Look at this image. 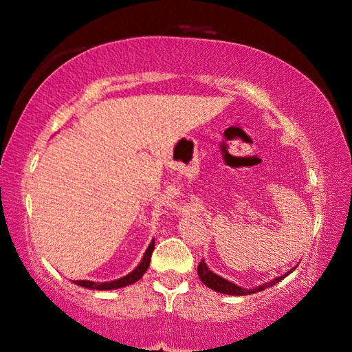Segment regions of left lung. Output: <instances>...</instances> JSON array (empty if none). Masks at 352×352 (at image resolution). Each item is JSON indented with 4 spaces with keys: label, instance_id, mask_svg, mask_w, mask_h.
I'll list each match as a JSON object with an SVG mask.
<instances>
[{
    "label": "left lung",
    "instance_id": "1",
    "mask_svg": "<svg viewBox=\"0 0 352 352\" xmlns=\"http://www.w3.org/2000/svg\"><path fill=\"white\" fill-rule=\"evenodd\" d=\"M296 267L290 269V271L283 274V276L280 277H276L272 278L271 282H266V283H261V285L254 287V288H242L239 285H235V283L226 280V278H223L221 276H218V274H214L213 271H210V267L206 266V263L201 259L199 267H197V272H199V277L200 280L205 283L206 287L211 288V290L214 292H219V293H224V295H232V296H245V295H252V293H256V292H263L266 290V288L276 285V283H278L282 280V278H285L288 274L295 271Z\"/></svg>",
    "mask_w": 352,
    "mask_h": 352
}]
</instances>
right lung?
<instances>
[{
  "label": "right lung",
  "instance_id": "obj_1",
  "mask_svg": "<svg viewBox=\"0 0 352 352\" xmlns=\"http://www.w3.org/2000/svg\"><path fill=\"white\" fill-rule=\"evenodd\" d=\"M153 247H155V239L152 240L151 245H148L146 253H144V256L141 259V263L138 264L136 267L133 269L131 272L126 274L124 277H120V278H115V280H110V282H93V280H74L75 285H80L83 288H89V290H117V288H123V287H128L131 285V283L138 282L139 278H141L146 271L148 269V264H151V256H152V252H153Z\"/></svg>",
  "mask_w": 352,
  "mask_h": 352
}]
</instances>
